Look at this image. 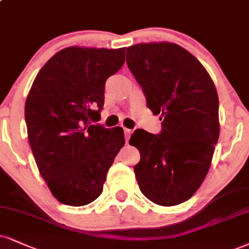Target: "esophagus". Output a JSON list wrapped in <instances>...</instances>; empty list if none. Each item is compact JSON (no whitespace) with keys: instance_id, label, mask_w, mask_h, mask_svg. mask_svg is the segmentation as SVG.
I'll use <instances>...</instances> for the list:
<instances>
[{"instance_id":"1","label":"esophagus","mask_w":249,"mask_h":249,"mask_svg":"<svg viewBox=\"0 0 249 249\" xmlns=\"http://www.w3.org/2000/svg\"><path fill=\"white\" fill-rule=\"evenodd\" d=\"M132 132H133V131H132V130H130V128H126V127L124 128L125 139H126V142H128V139H130V137H131V134H132Z\"/></svg>"}]
</instances>
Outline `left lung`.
<instances>
[{
	"mask_svg": "<svg viewBox=\"0 0 249 249\" xmlns=\"http://www.w3.org/2000/svg\"><path fill=\"white\" fill-rule=\"evenodd\" d=\"M126 62L148 109L162 121L158 136L142 128L131 136L128 143L140 153L137 182L155 204H181L199 189L210 169L220 131L217 89L203 65L178 44L132 45Z\"/></svg>",
	"mask_w": 249,
	"mask_h": 249,
	"instance_id": "obj_1",
	"label": "left lung"
}]
</instances>
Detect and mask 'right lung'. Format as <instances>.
I'll return each instance as SVG.
<instances>
[{
	"label": "right lung",
	"instance_id": "obj_1",
	"mask_svg": "<svg viewBox=\"0 0 249 249\" xmlns=\"http://www.w3.org/2000/svg\"><path fill=\"white\" fill-rule=\"evenodd\" d=\"M125 50L71 46L43 66L25 102L28 138L41 178L60 203L82 206L103 191L124 146L122 127L95 125L104 86L122 68Z\"/></svg>",
	"mask_w": 249,
	"mask_h": 249
}]
</instances>
